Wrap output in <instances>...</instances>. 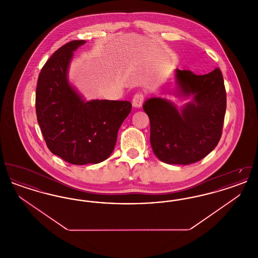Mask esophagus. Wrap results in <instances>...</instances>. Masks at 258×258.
<instances>
[{
	"mask_svg": "<svg viewBox=\"0 0 258 258\" xmlns=\"http://www.w3.org/2000/svg\"><path fill=\"white\" fill-rule=\"evenodd\" d=\"M145 99V95L143 93H136L133 98V105L135 107H141Z\"/></svg>",
	"mask_w": 258,
	"mask_h": 258,
	"instance_id": "esophagus-1",
	"label": "esophagus"
}]
</instances>
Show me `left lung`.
Wrapping results in <instances>:
<instances>
[{"label":"left lung","instance_id":"1","mask_svg":"<svg viewBox=\"0 0 258 258\" xmlns=\"http://www.w3.org/2000/svg\"><path fill=\"white\" fill-rule=\"evenodd\" d=\"M178 94L192 96L180 109L166 98H151L143 104L150 119V142L159 160L190 164L218 145L226 110V92L220 69L203 75L176 70Z\"/></svg>","mask_w":258,"mask_h":258}]
</instances>
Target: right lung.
Instances as JSON below:
<instances>
[{
  "label": "right lung",
  "instance_id": "right-lung-1",
  "mask_svg": "<svg viewBox=\"0 0 258 258\" xmlns=\"http://www.w3.org/2000/svg\"><path fill=\"white\" fill-rule=\"evenodd\" d=\"M73 40L53 53L40 71L36 90L37 123L54 155L76 165L99 163L113 152L118 131L132 111L126 100L85 101L69 82Z\"/></svg>",
  "mask_w": 258,
  "mask_h": 258
}]
</instances>
